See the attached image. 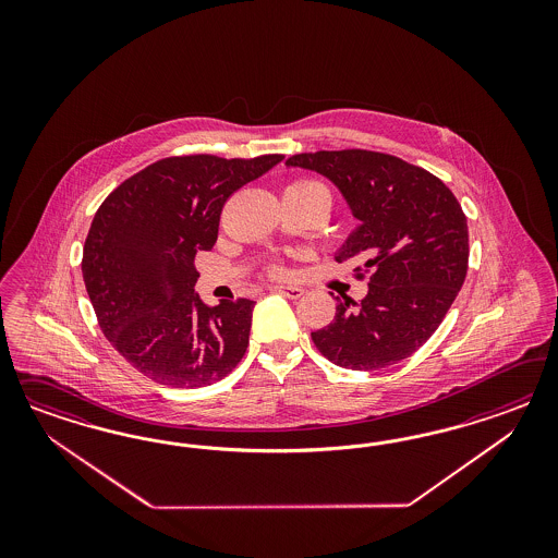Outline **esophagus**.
Masks as SVG:
<instances>
[{
    "mask_svg": "<svg viewBox=\"0 0 558 558\" xmlns=\"http://www.w3.org/2000/svg\"><path fill=\"white\" fill-rule=\"evenodd\" d=\"M274 292L278 294H284L288 299H301L304 294V290L301 287H287V284H278V287H271Z\"/></svg>",
    "mask_w": 558,
    "mask_h": 558,
    "instance_id": "34e87169",
    "label": "esophagus"
}]
</instances>
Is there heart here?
I'll return each mask as SVG.
<instances>
[{
    "label": "heart",
    "instance_id": "b5f03b06",
    "mask_svg": "<svg viewBox=\"0 0 558 558\" xmlns=\"http://www.w3.org/2000/svg\"><path fill=\"white\" fill-rule=\"evenodd\" d=\"M290 187H303V190H311V187H323L322 184H317V182H311V180H301V182H294ZM271 271L274 274H278L280 271V266H271Z\"/></svg>",
    "mask_w": 558,
    "mask_h": 558
}]
</instances>
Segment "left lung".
<instances>
[{
  "label": "left lung",
  "instance_id": "left-lung-1",
  "mask_svg": "<svg viewBox=\"0 0 558 558\" xmlns=\"http://www.w3.org/2000/svg\"><path fill=\"white\" fill-rule=\"evenodd\" d=\"M287 166L329 178L362 220L336 259L362 262L355 278L368 276V294L357 304L338 296L333 322L311 333L315 348L352 371L387 368L417 352L469 270V227L452 190L389 153H296Z\"/></svg>",
  "mask_w": 558,
  "mask_h": 558
}]
</instances>
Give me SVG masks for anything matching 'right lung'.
Masks as SVG:
<instances>
[{"label": "right lung", "instance_id": "add662e5", "mask_svg": "<svg viewBox=\"0 0 558 558\" xmlns=\"http://www.w3.org/2000/svg\"><path fill=\"white\" fill-rule=\"evenodd\" d=\"M282 159L163 157L100 204L85 236V290L104 336L147 378L198 389L245 355L254 301L204 303L194 294V257L213 250L231 194Z\"/></svg>", "mask_w": 558, "mask_h": 558}]
</instances>
